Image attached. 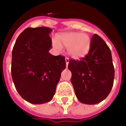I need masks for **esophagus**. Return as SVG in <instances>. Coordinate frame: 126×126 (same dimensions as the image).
Returning a JSON list of instances; mask_svg holds the SVG:
<instances>
[{
  "label": "esophagus",
  "mask_w": 126,
  "mask_h": 126,
  "mask_svg": "<svg viewBox=\"0 0 126 126\" xmlns=\"http://www.w3.org/2000/svg\"><path fill=\"white\" fill-rule=\"evenodd\" d=\"M65 62H66V66L69 64V59L68 57H66L65 58Z\"/></svg>",
  "instance_id": "obj_1"
}]
</instances>
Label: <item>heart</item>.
Segmentation results:
<instances>
[{
  "label": "heart",
  "instance_id": "heart-1",
  "mask_svg": "<svg viewBox=\"0 0 126 126\" xmlns=\"http://www.w3.org/2000/svg\"><path fill=\"white\" fill-rule=\"evenodd\" d=\"M53 45L58 50H62L63 46L66 47L68 52L71 57L75 59H80L88 53L91 40L85 33L66 32L59 36L57 40L53 41Z\"/></svg>",
  "mask_w": 126,
  "mask_h": 126
}]
</instances>
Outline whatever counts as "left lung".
<instances>
[{
  "label": "left lung",
  "mask_w": 126,
  "mask_h": 126,
  "mask_svg": "<svg viewBox=\"0 0 126 126\" xmlns=\"http://www.w3.org/2000/svg\"><path fill=\"white\" fill-rule=\"evenodd\" d=\"M68 68L81 103L97 104L109 95L114 84V68L111 50L101 37L94 34L88 54L80 61L70 60Z\"/></svg>",
  "instance_id": "left-lung-1"
}]
</instances>
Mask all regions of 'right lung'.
<instances>
[{
	"label": "right lung",
	"mask_w": 126,
	"mask_h": 126,
	"mask_svg": "<svg viewBox=\"0 0 126 126\" xmlns=\"http://www.w3.org/2000/svg\"><path fill=\"white\" fill-rule=\"evenodd\" d=\"M46 27L27 28L18 36L12 52L11 74L18 93L34 104L52 100L62 71L65 69L64 56H53L50 33Z\"/></svg>",
	"instance_id": "obj_1"
}]
</instances>
